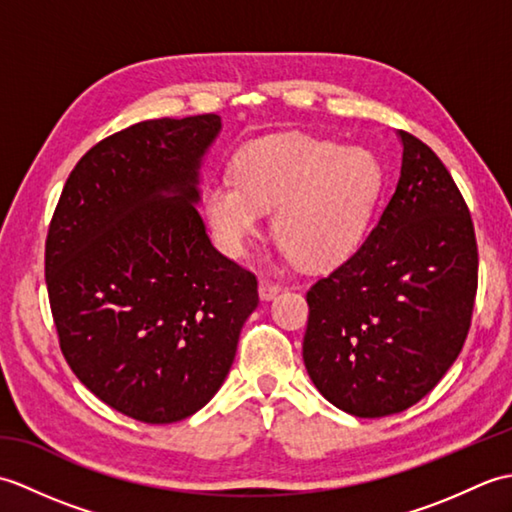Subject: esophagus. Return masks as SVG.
Here are the masks:
<instances>
[{
	"label": "esophagus",
	"instance_id": "esophagus-1",
	"mask_svg": "<svg viewBox=\"0 0 512 512\" xmlns=\"http://www.w3.org/2000/svg\"><path fill=\"white\" fill-rule=\"evenodd\" d=\"M279 290H281V286L277 284V281L268 279V277H262V279H259V297H262L264 301L277 297V295H279Z\"/></svg>",
	"mask_w": 512,
	"mask_h": 512
}]
</instances>
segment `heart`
<instances>
[{"label": "heart", "mask_w": 512, "mask_h": 512, "mask_svg": "<svg viewBox=\"0 0 512 512\" xmlns=\"http://www.w3.org/2000/svg\"><path fill=\"white\" fill-rule=\"evenodd\" d=\"M378 191L380 165L369 149L275 136L239 151L233 178L204 184L202 211L215 246L239 257L264 211L275 209L279 253L306 268H325L361 242Z\"/></svg>", "instance_id": "1"}]
</instances>
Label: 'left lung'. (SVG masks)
<instances>
[{"mask_svg":"<svg viewBox=\"0 0 512 512\" xmlns=\"http://www.w3.org/2000/svg\"><path fill=\"white\" fill-rule=\"evenodd\" d=\"M396 191L354 255L314 284L303 363L325 400L356 418L416 405L471 328L475 228L442 160L398 132Z\"/></svg>","mask_w":512,"mask_h":512,"instance_id":"left-lung-1","label":"left lung"}]
</instances>
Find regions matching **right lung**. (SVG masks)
<instances>
[{
	"label": "right lung",
	"instance_id": "add662e5",
	"mask_svg": "<svg viewBox=\"0 0 512 512\" xmlns=\"http://www.w3.org/2000/svg\"><path fill=\"white\" fill-rule=\"evenodd\" d=\"M217 114L156 118L94 145L72 169L46 239L59 345L76 378L125 416L169 424L222 387L257 277L215 250L202 158Z\"/></svg>",
	"mask_w": 512,
	"mask_h": 512
}]
</instances>
